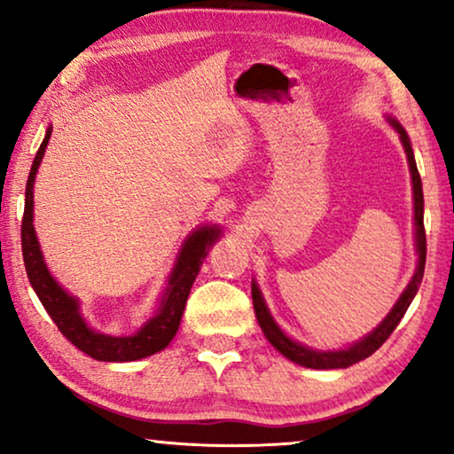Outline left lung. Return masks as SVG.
Instances as JSON below:
<instances>
[{"label": "left lung", "instance_id": "8db88e82", "mask_svg": "<svg viewBox=\"0 0 454 454\" xmlns=\"http://www.w3.org/2000/svg\"><path fill=\"white\" fill-rule=\"evenodd\" d=\"M395 130L400 132L402 145L406 149V158H408V166H411V175H412V193H415V227H417V253H419V267L412 276L411 284H408L404 293L398 299V303L394 305V309L389 311V316L379 324L377 328L368 334L366 339H362L360 343L347 347V349L340 351H313L307 349V347L294 343L293 339H288L286 334L279 330V326L273 322L270 309H267L265 301H262L261 290L256 288V284H253V305H254V313H256V320H259L262 333L270 343L276 347L279 354H284L288 360H293L294 364H301V366L307 368H317V371H330V368H347L351 364L364 360V357L372 356L374 351L381 347L385 340L389 339V334L394 333L395 326H398L402 317L408 309V305L412 303L415 299L419 284L423 279V271H425V253H427V239H425V225H423V187H421V176H419L417 170V161L415 155H412V147L411 141H408V134L404 128H402L398 121L391 120Z\"/></svg>", "mask_w": 454, "mask_h": 454}]
</instances>
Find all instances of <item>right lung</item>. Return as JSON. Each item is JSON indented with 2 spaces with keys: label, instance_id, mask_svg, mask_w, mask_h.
Wrapping results in <instances>:
<instances>
[{
  "label": "right lung",
  "instance_id": "add662e5",
  "mask_svg": "<svg viewBox=\"0 0 454 454\" xmlns=\"http://www.w3.org/2000/svg\"><path fill=\"white\" fill-rule=\"evenodd\" d=\"M52 130L48 128L46 138L39 145L35 160H33L29 181H27L25 192V215H22L20 225V242H22V259H25L27 276L35 294L42 301L43 309L52 317L60 333L67 340H71L77 349L88 354L100 362H132L141 357L153 356L170 343L176 334L181 316L184 311L187 296L198 276L201 262L221 236L218 227H201L200 231L192 233L184 242L183 250L178 253L176 265L168 278V288L164 299H161L158 316L151 317L145 326L132 337H107V334L94 333V330L83 322L80 305L77 301L65 293L50 276L46 262H43L42 250H39L35 229H33V181H35L37 166L42 164L43 151L50 141Z\"/></svg>",
  "mask_w": 454,
  "mask_h": 454
}]
</instances>
